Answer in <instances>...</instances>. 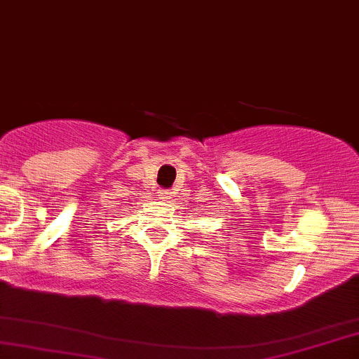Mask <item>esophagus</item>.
<instances>
[{
    "label": "esophagus",
    "mask_w": 359,
    "mask_h": 359,
    "mask_svg": "<svg viewBox=\"0 0 359 359\" xmlns=\"http://www.w3.org/2000/svg\"><path fill=\"white\" fill-rule=\"evenodd\" d=\"M158 196L162 197V199H170V192L165 191V189H162V191L158 192Z\"/></svg>",
    "instance_id": "obj_1"
}]
</instances>
